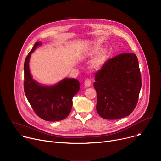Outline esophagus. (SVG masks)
<instances>
[{
  "mask_svg": "<svg viewBox=\"0 0 161 161\" xmlns=\"http://www.w3.org/2000/svg\"><path fill=\"white\" fill-rule=\"evenodd\" d=\"M84 85L86 87H89L91 85V80L89 79H86L84 80Z\"/></svg>",
  "mask_w": 161,
  "mask_h": 161,
  "instance_id": "34e87169",
  "label": "esophagus"
}]
</instances>
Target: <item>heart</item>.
<instances>
[{"label": "heart", "instance_id": "heart-1", "mask_svg": "<svg viewBox=\"0 0 161 161\" xmlns=\"http://www.w3.org/2000/svg\"><path fill=\"white\" fill-rule=\"evenodd\" d=\"M101 49V47L97 46V47H92V49H90L86 53V56H88V57H90V56H92L93 55H95L97 54ZM107 53L104 51L101 52L98 56H97L96 57L94 58L91 64H90V67L91 68L93 69H97L100 68L101 66L105 64L107 58Z\"/></svg>", "mask_w": 161, "mask_h": 161}]
</instances>
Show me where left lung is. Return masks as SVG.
<instances>
[{"mask_svg":"<svg viewBox=\"0 0 161 161\" xmlns=\"http://www.w3.org/2000/svg\"><path fill=\"white\" fill-rule=\"evenodd\" d=\"M96 110L107 119L126 117L135 108L142 86L138 61L134 53H122L107 60L95 74Z\"/></svg>","mask_w":161,"mask_h":161,"instance_id":"left-lung-1","label":"left lung"}]
</instances>
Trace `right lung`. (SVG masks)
I'll use <instances>...</instances> for the list:
<instances>
[{"instance_id":"1","label":"right lung","mask_w":161,"mask_h":161,"mask_svg":"<svg viewBox=\"0 0 161 161\" xmlns=\"http://www.w3.org/2000/svg\"><path fill=\"white\" fill-rule=\"evenodd\" d=\"M42 42H36L28 54L24 64V91L33 110L40 118L49 121L65 119L69 114L72 99L80 88L79 82L75 79H64L52 86H43L32 79L30 73L31 54Z\"/></svg>"}]
</instances>
